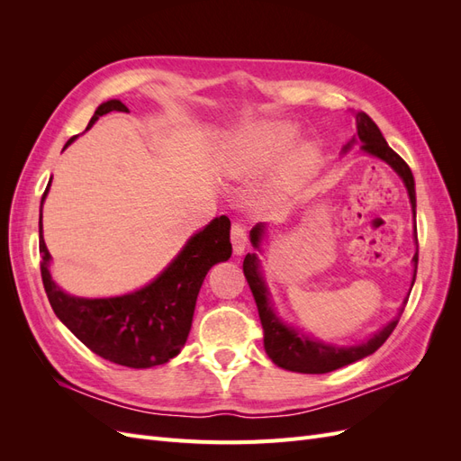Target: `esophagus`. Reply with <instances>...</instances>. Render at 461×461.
Instances as JSON below:
<instances>
[{
    "label": "esophagus",
    "mask_w": 461,
    "mask_h": 461,
    "mask_svg": "<svg viewBox=\"0 0 461 461\" xmlns=\"http://www.w3.org/2000/svg\"><path fill=\"white\" fill-rule=\"evenodd\" d=\"M230 240H232L234 254H242L246 249V244H248V232H246V227L242 225V222H232Z\"/></svg>",
    "instance_id": "esophagus-1"
}]
</instances>
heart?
Instances as JSON below:
<instances>
[{
    "instance_id": "heart-1",
    "label": "heart",
    "mask_w": 461,
    "mask_h": 461,
    "mask_svg": "<svg viewBox=\"0 0 461 461\" xmlns=\"http://www.w3.org/2000/svg\"><path fill=\"white\" fill-rule=\"evenodd\" d=\"M298 127L288 121L249 122L239 129L222 153V171L239 180L258 178L281 161L288 148L296 142ZM317 149L310 144L292 149L281 167V185L296 188L317 169Z\"/></svg>"
}]
</instances>
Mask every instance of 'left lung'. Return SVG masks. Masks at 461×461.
Masks as SVG:
<instances>
[{
    "instance_id": "left-lung-1",
    "label": "left lung",
    "mask_w": 461,
    "mask_h": 461,
    "mask_svg": "<svg viewBox=\"0 0 461 461\" xmlns=\"http://www.w3.org/2000/svg\"><path fill=\"white\" fill-rule=\"evenodd\" d=\"M356 127H357V136H354L352 140L344 146V151L350 149L354 144H359L361 149L369 153V156L379 158L393 167V169L400 175V178L403 180V185H406V188H408L411 212L415 217V183H413V175H411V169L408 167V163L403 161L398 153L386 144L379 127H376L373 119L367 113H364V111L356 113ZM263 234H265L263 222H258V225L249 230V240H252L254 248L259 249ZM415 242H417V229H415ZM417 259H420V256H417V252H415L411 286L415 283V275H417ZM242 267H244L246 281L249 285V290H252L258 312H259L265 352H267V356L271 357L275 366L283 367V369L296 371V373H329L334 369H340L344 366H350V364H354V361L364 359V357L371 356L373 352L379 350V348L386 342V339L393 334V330L398 325L400 317L390 321V323L384 325L379 332H375L367 342H361L356 346H332V344H325L319 340H312L308 337H303V334H300L296 329L285 325L283 321L275 315L271 300H269V290H267V286H265L261 273H259L258 256L248 254L244 258Z\"/></svg>"
}]
</instances>
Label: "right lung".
Returning a JSON list of instances; mask_svg holds the SVG:
<instances>
[{"label":"right lung","mask_w":461,"mask_h":461,"mask_svg":"<svg viewBox=\"0 0 461 461\" xmlns=\"http://www.w3.org/2000/svg\"><path fill=\"white\" fill-rule=\"evenodd\" d=\"M111 111L129 113V107L119 100L102 104L86 131ZM50 185L51 178L41 196V205ZM230 254V221L221 215L194 234L169 267L148 286L115 298H78L53 283L50 275L51 256L41 234L40 213V271L55 315L94 354L124 367L161 366L183 350L203 278L215 263L227 261Z\"/></svg>","instance_id":"right-lung-1"}]
</instances>
